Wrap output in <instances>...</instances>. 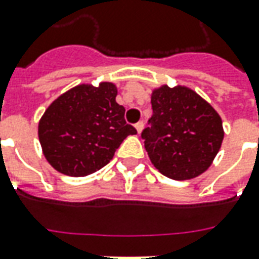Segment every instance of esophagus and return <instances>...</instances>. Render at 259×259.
I'll return each instance as SVG.
<instances>
[{
  "instance_id": "esophagus-1",
  "label": "esophagus",
  "mask_w": 259,
  "mask_h": 259,
  "mask_svg": "<svg viewBox=\"0 0 259 259\" xmlns=\"http://www.w3.org/2000/svg\"><path fill=\"white\" fill-rule=\"evenodd\" d=\"M143 127H144V123H143V122H137V123H136V130H137V133H139V135L142 133Z\"/></svg>"
}]
</instances>
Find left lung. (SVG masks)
I'll use <instances>...</instances> for the list:
<instances>
[{"instance_id": "left-lung-1", "label": "left lung", "mask_w": 259, "mask_h": 259, "mask_svg": "<svg viewBox=\"0 0 259 259\" xmlns=\"http://www.w3.org/2000/svg\"><path fill=\"white\" fill-rule=\"evenodd\" d=\"M153 116L142 132L154 167L171 180L196 178L210 167L223 142L222 117L188 87L162 85L151 94Z\"/></svg>"}]
</instances>
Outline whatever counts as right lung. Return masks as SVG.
Segmentation results:
<instances>
[{
  "mask_svg": "<svg viewBox=\"0 0 259 259\" xmlns=\"http://www.w3.org/2000/svg\"><path fill=\"white\" fill-rule=\"evenodd\" d=\"M112 82L81 84L52 102L39 122V142L49 164L70 177L105 167L124 139L137 132L124 120Z\"/></svg>",
  "mask_w": 259,
  "mask_h": 259,
  "instance_id": "obj_1",
  "label": "right lung"
}]
</instances>
